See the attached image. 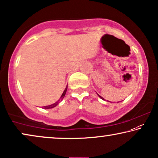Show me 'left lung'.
Instances as JSON below:
<instances>
[{
    "instance_id": "8db88e82",
    "label": "left lung",
    "mask_w": 158,
    "mask_h": 158,
    "mask_svg": "<svg viewBox=\"0 0 158 158\" xmlns=\"http://www.w3.org/2000/svg\"><path fill=\"white\" fill-rule=\"evenodd\" d=\"M97 95H98V96H99V97H100V98H101L102 99H103V100H104V98H103V97H102L100 96V95H99V94H97Z\"/></svg>"
}]
</instances>
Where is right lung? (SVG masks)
Segmentation results:
<instances>
[{
	"mask_svg": "<svg viewBox=\"0 0 158 158\" xmlns=\"http://www.w3.org/2000/svg\"><path fill=\"white\" fill-rule=\"evenodd\" d=\"M67 86H66V87L65 88V89H64V92L62 93V94H61V97H60L59 100H58L56 102H55V103H54V104H51V105H48V106H43V108H44V109H52V108H54V107H55V106H57L58 104H59L60 103V102L62 101V99H64V96H65V94H66V91H67Z\"/></svg>",
	"mask_w": 158,
	"mask_h": 158,
	"instance_id": "add662e5",
	"label": "right lung"
}]
</instances>
